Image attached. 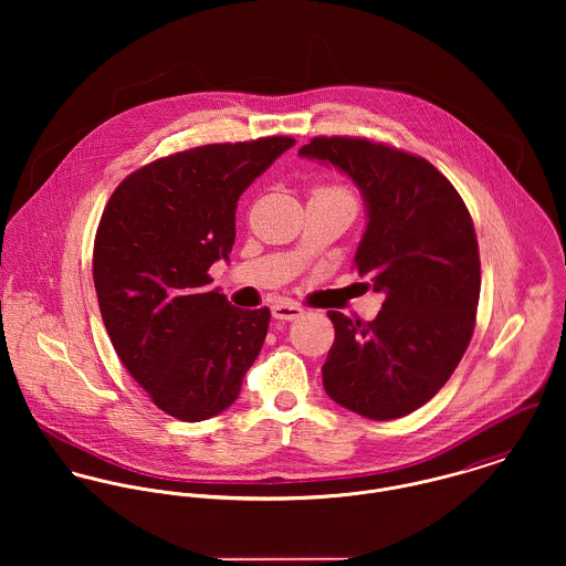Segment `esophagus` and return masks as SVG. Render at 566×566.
<instances>
[{"instance_id": "34e87169", "label": "esophagus", "mask_w": 566, "mask_h": 566, "mask_svg": "<svg viewBox=\"0 0 566 566\" xmlns=\"http://www.w3.org/2000/svg\"><path fill=\"white\" fill-rule=\"evenodd\" d=\"M303 314H305L303 307H298L294 303H276V305H272V316L276 321H296Z\"/></svg>"}]
</instances>
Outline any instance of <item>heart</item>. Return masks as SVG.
Wrapping results in <instances>:
<instances>
[{
	"mask_svg": "<svg viewBox=\"0 0 566 566\" xmlns=\"http://www.w3.org/2000/svg\"><path fill=\"white\" fill-rule=\"evenodd\" d=\"M316 193H339V196H346L342 189H335V187H323V189H318Z\"/></svg>",
	"mask_w": 566,
	"mask_h": 566,
	"instance_id": "heart-1",
	"label": "heart"
}]
</instances>
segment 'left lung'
<instances>
[{"label": "left lung", "mask_w": 566, "mask_h": 566, "mask_svg": "<svg viewBox=\"0 0 566 566\" xmlns=\"http://www.w3.org/2000/svg\"><path fill=\"white\" fill-rule=\"evenodd\" d=\"M298 155L361 191L368 222L355 265L386 294L373 323L328 312L324 390L364 418L407 416L449 381L475 328L482 274L471 213L431 163L390 146L316 137Z\"/></svg>", "instance_id": "8db88e82"}]
</instances>
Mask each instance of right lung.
<instances>
[{"label":"right lung","mask_w":566,"mask_h":566,"mask_svg":"<svg viewBox=\"0 0 566 566\" xmlns=\"http://www.w3.org/2000/svg\"><path fill=\"white\" fill-rule=\"evenodd\" d=\"M296 142L211 144L133 171L111 196L93 248L108 337L133 379L169 416L198 422L238 401L270 310L233 307L209 268L235 243L243 191Z\"/></svg>","instance_id":"1"}]
</instances>
